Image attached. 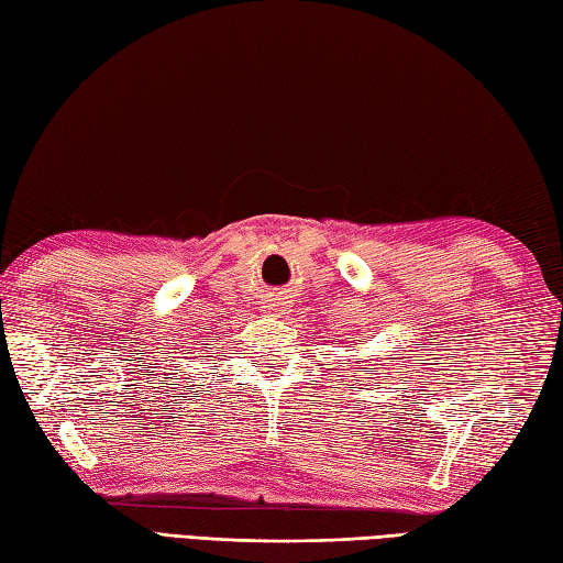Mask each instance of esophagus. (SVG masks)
<instances>
[{
  "label": "esophagus",
  "mask_w": 563,
  "mask_h": 563,
  "mask_svg": "<svg viewBox=\"0 0 563 563\" xmlns=\"http://www.w3.org/2000/svg\"><path fill=\"white\" fill-rule=\"evenodd\" d=\"M275 307H278V305H275Z\"/></svg>",
  "instance_id": "obj_1"
}]
</instances>
